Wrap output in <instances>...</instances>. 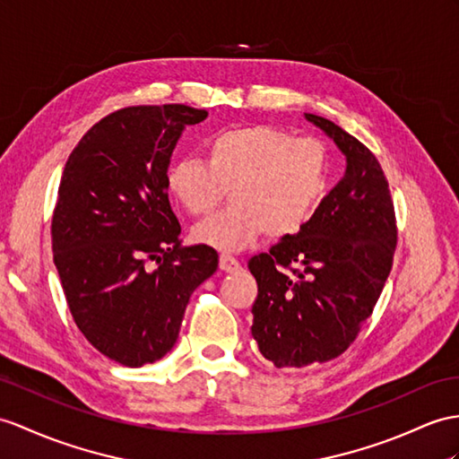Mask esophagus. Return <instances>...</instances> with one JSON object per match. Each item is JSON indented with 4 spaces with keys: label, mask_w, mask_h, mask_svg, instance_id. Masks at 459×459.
I'll use <instances>...</instances> for the list:
<instances>
[{
    "label": "esophagus",
    "mask_w": 459,
    "mask_h": 459,
    "mask_svg": "<svg viewBox=\"0 0 459 459\" xmlns=\"http://www.w3.org/2000/svg\"><path fill=\"white\" fill-rule=\"evenodd\" d=\"M220 268H221V271H226V273H236V271H239L241 264H239L238 259H233V256L221 255L220 256Z\"/></svg>",
    "instance_id": "34e87169"
}]
</instances>
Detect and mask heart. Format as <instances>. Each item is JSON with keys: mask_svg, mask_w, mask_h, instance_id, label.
Listing matches in <instances>:
<instances>
[{"mask_svg": "<svg viewBox=\"0 0 459 459\" xmlns=\"http://www.w3.org/2000/svg\"><path fill=\"white\" fill-rule=\"evenodd\" d=\"M327 178L329 155L321 142L251 125L212 134L204 161L173 160L165 188L195 218L210 214L231 188L233 206L196 226L193 238L220 251H243L264 233L281 239L304 228Z\"/></svg>", "mask_w": 459, "mask_h": 459, "instance_id": "obj_1", "label": "heart"}]
</instances>
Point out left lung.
I'll use <instances>...</instances> for the list:
<instances>
[{
	"mask_svg": "<svg viewBox=\"0 0 459 459\" xmlns=\"http://www.w3.org/2000/svg\"><path fill=\"white\" fill-rule=\"evenodd\" d=\"M306 120L334 142L346 169L304 228L249 261L259 286L251 333L276 368L327 362L349 349L382 294L397 243L376 155L334 122ZM292 264V275L280 268Z\"/></svg>",
	"mask_w": 459,
	"mask_h": 459,
	"instance_id": "8db88e82",
	"label": "left lung"
}]
</instances>
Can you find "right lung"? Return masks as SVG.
Instances as JSON below:
<instances>
[{"label": "right lung", "instance_id": "add662e5", "mask_svg": "<svg viewBox=\"0 0 459 459\" xmlns=\"http://www.w3.org/2000/svg\"><path fill=\"white\" fill-rule=\"evenodd\" d=\"M206 117L186 105L120 108L65 161L52 216L54 264L75 325L122 366L152 364L173 349L188 298L218 268L214 249L178 239L165 188L185 126Z\"/></svg>", "mask_w": 459, "mask_h": 459}]
</instances>
